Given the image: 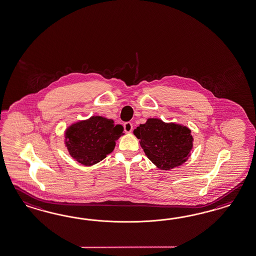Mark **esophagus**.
<instances>
[{
	"label": "esophagus",
	"instance_id": "obj_1",
	"mask_svg": "<svg viewBox=\"0 0 256 256\" xmlns=\"http://www.w3.org/2000/svg\"><path fill=\"white\" fill-rule=\"evenodd\" d=\"M124 130H125L126 133H130L133 130V126L131 124L130 122H126L124 124Z\"/></svg>",
	"mask_w": 256,
	"mask_h": 256
}]
</instances>
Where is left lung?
Masks as SVG:
<instances>
[{
	"mask_svg": "<svg viewBox=\"0 0 256 256\" xmlns=\"http://www.w3.org/2000/svg\"><path fill=\"white\" fill-rule=\"evenodd\" d=\"M145 154L158 168L170 170L187 161L194 146L190 130L185 126L147 119L133 131Z\"/></svg>",
	"mask_w": 256,
	"mask_h": 256,
	"instance_id": "1",
	"label": "left lung"
}]
</instances>
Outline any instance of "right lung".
<instances>
[{"mask_svg":"<svg viewBox=\"0 0 256 256\" xmlns=\"http://www.w3.org/2000/svg\"><path fill=\"white\" fill-rule=\"evenodd\" d=\"M123 126L100 116L76 122L66 131L69 154L84 166H92L111 154L123 133Z\"/></svg>","mask_w":256,"mask_h":256,"instance_id":"add662e5","label":"right lung"}]
</instances>
